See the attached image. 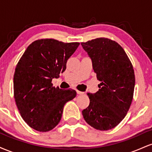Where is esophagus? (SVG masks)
<instances>
[{"mask_svg":"<svg viewBox=\"0 0 152 152\" xmlns=\"http://www.w3.org/2000/svg\"><path fill=\"white\" fill-rule=\"evenodd\" d=\"M76 93H77L78 95H81V94H84V92H82V91H76Z\"/></svg>","mask_w":152,"mask_h":152,"instance_id":"34e87169","label":"esophagus"}]
</instances>
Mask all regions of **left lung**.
<instances>
[{"instance_id":"8db88e82","label":"left lung","mask_w":152,"mask_h":152,"mask_svg":"<svg viewBox=\"0 0 152 152\" xmlns=\"http://www.w3.org/2000/svg\"><path fill=\"white\" fill-rule=\"evenodd\" d=\"M81 44L101 81L98 91L87 94L90 104L82 114L96 129H111L124 119L132 104L135 86L133 66L123 48L109 38H96Z\"/></svg>"}]
</instances>
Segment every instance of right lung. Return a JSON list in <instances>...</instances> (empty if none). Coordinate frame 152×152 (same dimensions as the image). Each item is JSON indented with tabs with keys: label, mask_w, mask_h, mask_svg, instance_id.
Here are the masks:
<instances>
[{
	"label": "right lung",
	"mask_w": 152,
	"mask_h": 152,
	"mask_svg": "<svg viewBox=\"0 0 152 152\" xmlns=\"http://www.w3.org/2000/svg\"><path fill=\"white\" fill-rule=\"evenodd\" d=\"M80 43L46 38L28 46L17 64L13 92L20 116L31 128L46 132L58 125L66 102L75 90L53 86L51 81L66 70V62Z\"/></svg>",
	"instance_id": "right-lung-1"
}]
</instances>
